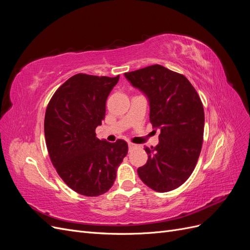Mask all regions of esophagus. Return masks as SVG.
Masks as SVG:
<instances>
[{
  "instance_id": "34e87169",
  "label": "esophagus",
  "mask_w": 250,
  "mask_h": 250,
  "mask_svg": "<svg viewBox=\"0 0 250 250\" xmlns=\"http://www.w3.org/2000/svg\"><path fill=\"white\" fill-rule=\"evenodd\" d=\"M137 147V145H135V144H133V143H128V148H129V150H132L133 148H135Z\"/></svg>"
}]
</instances>
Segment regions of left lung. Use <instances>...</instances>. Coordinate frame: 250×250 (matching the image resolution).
<instances>
[{
    "instance_id": "8db88e82",
    "label": "left lung",
    "mask_w": 250,
    "mask_h": 250,
    "mask_svg": "<svg viewBox=\"0 0 250 250\" xmlns=\"http://www.w3.org/2000/svg\"><path fill=\"white\" fill-rule=\"evenodd\" d=\"M124 76L148 98L150 122L160 129L156 147H146L148 161L138 169L142 181L156 192H169L190 177L203 142L204 111L196 89L184 75L160 64Z\"/></svg>"
}]
</instances>
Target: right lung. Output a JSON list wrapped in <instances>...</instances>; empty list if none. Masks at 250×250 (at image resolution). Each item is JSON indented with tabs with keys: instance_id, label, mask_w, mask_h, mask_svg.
Instances as JSON below:
<instances>
[{
	"instance_id": "right-lung-1",
	"label": "right lung",
	"mask_w": 250,
	"mask_h": 250,
	"mask_svg": "<svg viewBox=\"0 0 250 250\" xmlns=\"http://www.w3.org/2000/svg\"><path fill=\"white\" fill-rule=\"evenodd\" d=\"M119 78L75 75L53 95L44 116V138L53 166L67 187L88 197L109 190L128 152L125 141L109 143L97 139L95 132Z\"/></svg>"
}]
</instances>
